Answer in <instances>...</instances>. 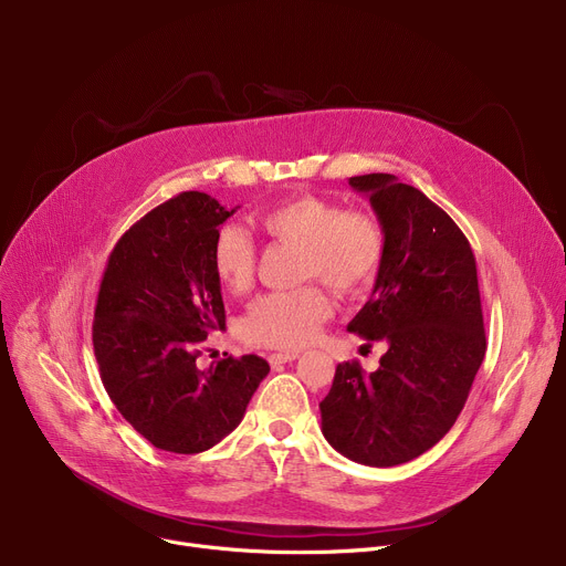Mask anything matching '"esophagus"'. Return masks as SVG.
Wrapping results in <instances>:
<instances>
[{
    "mask_svg": "<svg viewBox=\"0 0 566 566\" xmlns=\"http://www.w3.org/2000/svg\"><path fill=\"white\" fill-rule=\"evenodd\" d=\"M295 358H298V353H295V350H284V353H273L268 360H271L273 367H280V365H286V363H293Z\"/></svg>",
    "mask_w": 566,
    "mask_h": 566,
    "instance_id": "34e87169",
    "label": "esophagus"
}]
</instances>
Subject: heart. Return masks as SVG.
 <instances>
[{"instance_id": "b5f03b06", "label": "heart", "mask_w": 566, "mask_h": 566, "mask_svg": "<svg viewBox=\"0 0 566 566\" xmlns=\"http://www.w3.org/2000/svg\"><path fill=\"white\" fill-rule=\"evenodd\" d=\"M256 224L273 241L301 245V280L318 277L337 293L365 291L385 259L380 222L363 211H342L325 197L284 199L259 213ZM211 263L224 289L243 293L254 282L256 243L243 227L222 224L213 235ZM331 312L318 286L263 293L241 318V333L254 346L295 350L316 337Z\"/></svg>"}]
</instances>
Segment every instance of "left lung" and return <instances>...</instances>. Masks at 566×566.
<instances>
[{
	"label": "left lung",
	"instance_id": "left-lung-1",
	"mask_svg": "<svg viewBox=\"0 0 566 566\" xmlns=\"http://www.w3.org/2000/svg\"><path fill=\"white\" fill-rule=\"evenodd\" d=\"M385 233L371 298L348 331L385 342L380 367L337 365L321 401L325 440L346 459L390 468L418 459L448 433L486 353L478 263L457 222L392 174L350 176Z\"/></svg>",
	"mask_w": 566,
	"mask_h": 566
}]
</instances>
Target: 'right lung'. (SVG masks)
Returning <instances> with one entry per match:
<instances>
[{"instance_id":"add662e5","label":"right lung","mask_w":566,"mask_h":566,"mask_svg":"<svg viewBox=\"0 0 566 566\" xmlns=\"http://www.w3.org/2000/svg\"><path fill=\"white\" fill-rule=\"evenodd\" d=\"M206 192H181L148 211L107 256L94 314L105 390L158 450L199 454L241 424L271 371L259 355L197 367L201 342L224 328L213 235L233 216Z\"/></svg>"}]
</instances>
